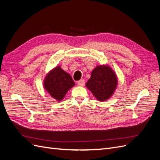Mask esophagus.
Returning a JSON list of instances; mask_svg holds the SVG:
<instances>
[{
    "mask_svg": "<svg viewBox=\"0 0 160 160\" xmlns=\"http://www.w3.org/2000/svg\"><path fill=\"white\" fill-rule=\"evenodd\" d=\"M77 85L81 87H83L85 85V80L84 79H81L79 81H78L77 82Z\"/></svg>",
    "mask_w": 160,
    "mask_h": 160,
    "instance_id": "obj_1",
    "label": "esophagus"
}]
</instances>
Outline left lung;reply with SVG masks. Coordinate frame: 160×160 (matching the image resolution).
Returning a JSON list of instances; mask_svg holds the SVG:
<instances>
[{
  "label": "left lung",
  "instance_id": "obj_1",
  "mask_svg": "<svg viewBox=\"0 0 160 160\" xmlns=\"http://www.w3.org/2000/svg\"><path fill=\"white\" fill-rule=\"evenodd\" d=\"M117 85L118 79L114 71L109 66L100 65L92 71L86 87L97 99L105 101L113 94Z\"/></svg>",
  "mask_w": 160,
  "mask_h": 160
}]
</instances>
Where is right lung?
<instances>
[{
  "instance_id": "right-lung-1",
  "label": "right lung",
  "mask_w": 160,
  "mask_h": 160,
  "mask_svg": "<svg viewBox=\"0 0 160 160\" xmlns=\"http://www.w3.org/2000/svg\"><path fill=\"white\" fill-rule=\"evenodd\" d=\"M75 85L71 76L62 70L61 67H56L46 76L44 87L52 98L61 101L67 92Z\"/></svg>"
}]
</instances>
